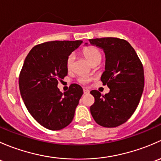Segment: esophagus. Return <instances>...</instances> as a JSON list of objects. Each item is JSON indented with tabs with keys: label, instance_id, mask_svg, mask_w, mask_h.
<instances>
[{
	"label": "esophagus",
	"instance_id": "1",
	"mask_svg": "<svg viewBox=\"0 0 161 161\" xmlns=\"http://www.w3.org/2000/svg\"><path fill=\"white\" fill-rule=\"evenodd\" d=\"M84 94H89V91L87 90V89H84Z\"/></svg>",
	"mask_w": 161,
	"mask_h": 161
}]
</instances>
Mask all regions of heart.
Returning <instances> with one entry per match:
<instances>
[{
	"label": "heart",
	"mask_w": 161,
	"mask_h": 161,
	"mask_svg": "<svg viewBox=\"0 0 161 161\" xmlns=\"http://www.w3.org/2000/svg\"><path fill=\"white\" fill-rule=\"evenodd\" d=\"M83 53H84V55L85 56V57L90 61L92 64H96V63L99 64L101 59H102V53H101L100 50L94 46H87L84 49ZM74 59H75V56H74V53L70 54L67 58V67L68 69L72 68L73 65H74ZM90 80V77L86 75H81L78 78V81L81 84H87Z\"/></svg>",
	"instance_id": "1"
}]
</instances>
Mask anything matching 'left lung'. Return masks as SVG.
<instances>
[{
	"label": "left lung",
	"instance_id": "left-lung-1",
	"mask_svg": "<svg viewBox=\"0 0 161 161\" xmlns=\"http://www.w3.org/2000/svg\"><path fill=\"white\" fill-rule=\"evenodd\" d=\"M89 42L105 53V70L101 80L110 89L105 95L98 91L91 92L94 97L91 114L102 126H119L130 119L140 103L144 87L143 67L133 48L124 39L108 37Z\"/></svg>",
	"mask_w": 161,
	"mask_h": 161
}]
</instances>
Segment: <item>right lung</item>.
<instances>
[{
	"label": "right lung",
	"mask_w": 161,
	"mask_h": 161,
	"mask_svg": "<svg viewBox=\"0 0 161 161\" xmlns=\"http://www.w3.org/2000/svg\"><path fill=\"white\" fill-rule=\"evenodd\" d=\"M82 42H44L34 46L25 59L19 75L20 93L31 116L48 130H62L74 119L82 87L72 84L63 94L57 85L67 75V58Z\"/></svg>",
	"instance_id": "obj_1"
}]
</instances>
